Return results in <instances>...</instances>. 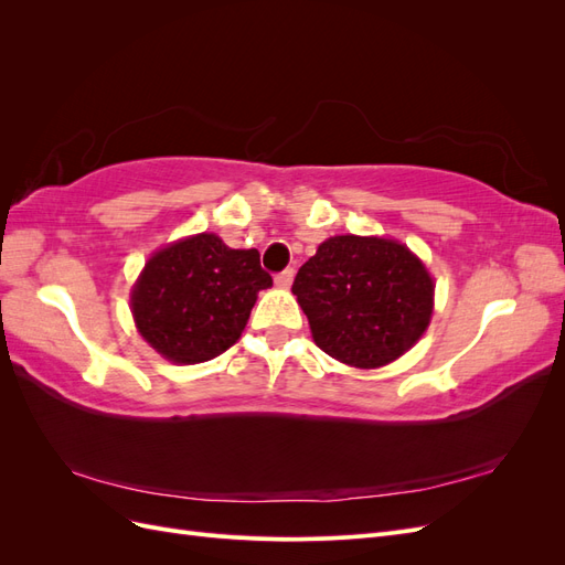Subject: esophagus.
<instances>
[{
    "mask_svg": "<svg viewBox=\"0 0 565 565\" xmlns=\"http://www.w3.org/2000/svg\"><path fill=\"white\" fill-rule=\"evenodd\" d=\"M292 280H295V268H285L282 273H278V276H276L278 287H289V285H292Z\"/></svg>",
    "mask_w": 565,
    "mask_h": 565,
    "instance_id": "obj_1",
    "label": "esophagus"
}]
</instances>
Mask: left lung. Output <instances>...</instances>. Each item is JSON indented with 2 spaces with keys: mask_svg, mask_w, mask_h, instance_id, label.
<instances>
[{
  "mask_svg": "<svg viewBox=\"0 0 565 565\" xmlns=\"http://www.w3.org/2000/svg\"><path fill=\"white\" fill-rule=\"evenodd\" d=\"M292 292L316 344L351 367H382L417 344L434 313V278L405 245L334 235L306 262Z\"/></svg>",
  "mask_w": 565,
  "mask_h": 565,
  "instance_id": "1",
  "label": "left lung"
}]
</instances>
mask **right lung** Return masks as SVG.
I'll use <instances>...</instances> for the list:
<instances>
[{
    "instance_id": "obj_1",
    "label": "right lung",
    "mask_w": 565,
    "mask_h": 565,
    "mask_svg": "<svg viewBox=\"0 0 565 565\" xmlns=\"http://www.w3.org/2000/svg\"><path fill=\"white\" fill-rule=\"evenodd\" d=\"M270 285L259 252L200 233L150 256L131 289V313L167 361L204 363L241 339L256 295Z\"/></svg>"
}]
</instances>
